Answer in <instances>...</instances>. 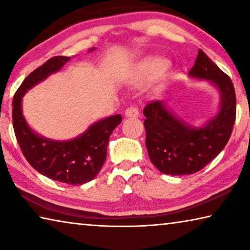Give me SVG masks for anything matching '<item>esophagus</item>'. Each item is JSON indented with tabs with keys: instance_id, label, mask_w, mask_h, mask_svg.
I'll use <instances>...</instances> for the list:
<instances>
[{
	"instance_id": "34e87169",
	"label": "esophagus",
	"mask_w": 250,
	"mask_h": 250,
	"mask_svg": "<svg viewBox=\"0 0 250 250\" xmlns=\"http://www.w3.org/2000/svg\"><path fill=\"white\" fill-rule=\"evenodd\" d=\"M125 116L128 117V118H138L139 116H140V112H139L138 108L129 107V108L125 109Z\"/></svg>"
}]
</instances>
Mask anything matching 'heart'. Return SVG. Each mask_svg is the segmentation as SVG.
Returning a JSON list of instances; mask_svg holds the SVG:
<instances>
[{"mask_svg":"<svg viewBox=\"0 0 250 250\" xmlns=\"http://www.w3.org/2000/svg\"><path fill=\"white\" fill-rule=\"evenodd\" d=\"M168 67V62L162 57L147 56L132 66L126 76V80L132 86H142L158 77Z\"/></svg>","mask_w":250,"mask_h":250,"instance_id":"1","label":"heart"}]
</instances>
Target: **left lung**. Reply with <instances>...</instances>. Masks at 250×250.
<instances>
[{
  "label": "left lung",
  "instance_id": "1",
  "mask_svg": "<svg viewBox=\"0 0 250 250\" xmlns=\"http://www.w3.org/2000/svg\"><path fill=\"white\" fill-rule=\"evenodd\" d=\"M188 77L213 84L219 94V105L217 112L201 125L181 119L163 100L146 105V150L151 162L164 174L186 175L202 170L221 153L234 128V84L202 49Z\"/></svg>",
  "mask_w": 250,
  "mask_h": 250
}]
</instances>
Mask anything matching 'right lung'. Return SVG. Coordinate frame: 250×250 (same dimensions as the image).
I'll use <instances>...</instances> for the list:
<instances>
[{
	"mask_svg": "<svg viewBox=\"0 0 250 250\" xmlns=\"http://www.w3.org/2000/svg\"><path fill=\"white\" fill-rule=\"evenodd\" d=\"M95 50V47L89 52ZM70 57L48 59L21 84L13 98V128L21 150L28 163L41 174L69 185H82L94 180L107 158V146L112 131L121 124V115H115L90 125L71 140L58 141L45 138L28 125L23 115L22 101L34 86L61 70Z\"/></svg>",
	"mask_w": 250,
	"mask_h": 250,
	"instance_id": "right-lung-1",
	"label": "right lung"
}]
</instances>
